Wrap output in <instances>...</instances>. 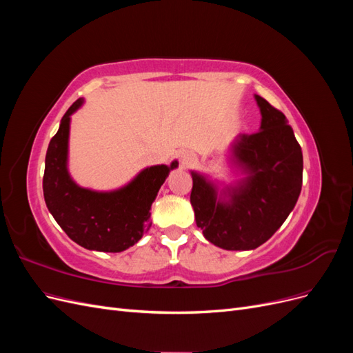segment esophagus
<instances>
[{"mask_svg":"<svg viewBox=\"0 0 353 353\" xmlns=\"http://www.w3.org/2000/svg\"><path fill=\"white\" fill-rule=\"evenodd\" d=\"M196 163V156L193 153L190 152H184L183 154L179 156V165L183 169H187V168H191Z\"/></svg>","mask_w":353,"mask_h":353,"instance_id":"esophagus-1","label":"esophagus"}]
</instances>
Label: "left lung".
<instances>
[{
    "mask_svg": "<svg viewBox=\"0 0 353 353\" xmlns=\"http://www.w3.org/2000/svg\"><path fill=\"white\" fill-rule=\"evenodd\" d=\"M261 131L240 134L231 145L232 162L245 178L221 190L197 172L190 201L206 240L225 250H253L290 215L302 190L303 156L283 112L254 95Z\"/></svg>",
    "mask_w": 353,
    "mask_h": 353,
    "instance_id": "obj_1",
    "label": "left lung"
}]
</instances>
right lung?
Listing matches in <instances>:
<instances>
[{"instance_id":"right-lung-1","label":"right lung","mask_w":353,"mask_h":353,"mask_svg":"<svg viewBox=\"0 0 353 353\" xmlns=\"http://www.w3.org/2000/svg\"><path fill=\"white\" fill-rule=\"evenodd\" d=\"M83 100L74 101L51 138L42 179L46 205L69 239L97 252H123L150 228V208L169 172L178 168L157 165L143 169L130 184L113 191L79 187L68 170L70 116Z\"/></svg>"}]
</instances>
